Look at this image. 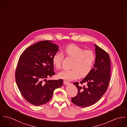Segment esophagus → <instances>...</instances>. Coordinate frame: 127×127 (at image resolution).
<instances>
[{"label":"esophagus","mask_w":127,"mask_h":127,"mask_svg":"<svg viewBox=\"0 0 127 127\" xmlns=\"http://www.w3.org/2000/svg\"><path fill=\"white\" fill-rule=\"evenodd\" d=\"M64 83L65 85H69V84H70V83L69 82L67 81H64Z\"/></svg>","instance_id":"esophagus-1"}]
</instances>
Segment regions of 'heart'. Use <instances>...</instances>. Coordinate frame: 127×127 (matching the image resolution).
Returning a JSON list of instances; mask_svg holds the SVG:
<instances>
[{"label": "heart", "mask_w": 127, "mask_h": 127, "mask_svg": "<svg viewBox=\"0 0 127 127\" xmlns=\"http://www.w3.org/2000/svg\"><path fill=\"white\" fill-rule=\"evenodd\" d=\"M66 56L73 59L70 70H63L58 73L61 79L72 81L78 79L81 74L82 77L88 75L92 69L96 56L91 50H85L75 44H70L64 49ZM64 55L60 52L56 53L52 58V62L56 68H60L64 60Z\"/></svg>", "instance_id": "obj_1"}]
</instances>
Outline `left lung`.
Masks as SVG:
<instances>
[{"mask_svg":"<svg viewBox=\"0 0 127 127\" xmlns=\"http://www.w3.org/2000/svg\"><path fill=\"white\" fill-rule=\"evenodd\" d=\"M96 59L90 73L80 82L87 84L82 87L74 83L78 89L77 96L71 98L75 105L87 107L97 102L106 92L110 78V60L108 53L95 44Z\"/></svg>","mask_w":127,"mask_h":127,"instance_id":"8db88e82","label":"left lung"}]
</instances>
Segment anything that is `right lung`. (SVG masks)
Listing matches in <instances>:
<instances>
[{
    "mask_svg": "<svg viewBox=\"0 0 127 127\" xmlns=\"http://www.w3.org/2000/svg\"><path fill=\"white\" fill-rule=\"evenodd\" d=\"M58 51L57 45L43 40L27 48L20 55L16 81L21 94L30 104L39 106L47 103L55 90L62 86V79L46 80L55 74L52 58Z\"/></svg>",
    "mask_w": 127,
    "mask_h": 127,
    "instance_id": "right-lung-1",
    "label": "right lung"
}]
</instances>
